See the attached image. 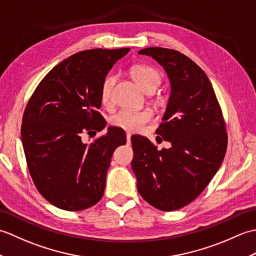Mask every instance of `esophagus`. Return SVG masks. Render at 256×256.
<instances>
[{
	"mask_svg": "<svg viewBox=\"0 0 256 256\" xmlns=\"http://www.w3.org/2000/svg\"><path fill=\"white\" fill-rule=\"evenodd\" d=\"M131 136H132V134H131V133H126V140H128V143H130V140H131Z\"/></svg>",
	"mask_w": 256,
	"mask_h": 256,
	"instance_id": "1",
	"label": "esophagus"
}]
</instances>
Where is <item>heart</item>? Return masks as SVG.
<instances>
[{
	"label": "heart",
	"mask_w": 256,
	"mask_h": 256,
	"mask_svg": "<svg viewBox=\"0 0 256 256\" xmlns=\"http://www.w3.org/2000/svg\"><path fill=\"white\" fill-rule=\"evenodd\" d=\"M131 76L135 82L140 86V88L145 92L148 90H155L156 86L160 82V72L148 64H134L131 68ZM114 82H116V76L113 74H108L103 79L100 91L102 103H108L110 101ZM153 111L148 108L138 111L121 110L110 118V123L113 126L125 130L128 132H140L153 118Z\"/></svg>",
	"instance_id": "1"
}]
</instances>
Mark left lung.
I'll return each mask as SVG.
<instances>
[{
  "mask_svg": "<svg viewBox=\"0 0 256 256\" xmlns=\"http://www.w3.org/2000/svg\"><path fill=\"white\" fill-rule=\"evenodd\" d=\"M138 54L153 57L170 80L164 122L156 133L172 148L157 150L148 138L133 135L132 170L143 199L158 210L175 211L197 198L219 170L228 146L224 118L208 77L189 57L162 47Z\"/></svg>",
  "mask_w": 256,
  "mask_h": 256,
  "instance_id": "left-lung-1",
  "label": "left lung"
}]
</instances>
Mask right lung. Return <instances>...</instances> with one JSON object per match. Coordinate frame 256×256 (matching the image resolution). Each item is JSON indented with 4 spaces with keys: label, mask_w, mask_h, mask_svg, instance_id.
I'll use <instances>...</instances> for the list:
<instances>
[{
    "label": "right lung",
    "mask_w": 256,
    "mask_h": 256,
    "mask_svg": "<svg viewBox=\"0 0 256 256\" xmlns=\"http://www.w3.org/2000/svg\"><path fill=\"white\" fill-rule=\"evenodd\" d=\"M128 52L74 54L42 78L27 102L20 130L27 167L38 192L57 208L79 211L102 198L112 154L126 143V134L110 126L90 144L81 136L104 128L98 111L102 81Z\"/></svg>",
    "instance_id": "obj_1"
}]
</instances>
